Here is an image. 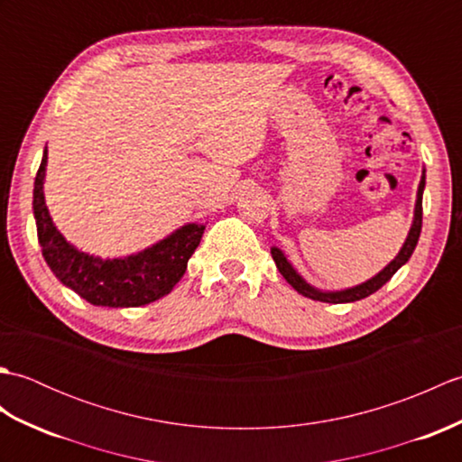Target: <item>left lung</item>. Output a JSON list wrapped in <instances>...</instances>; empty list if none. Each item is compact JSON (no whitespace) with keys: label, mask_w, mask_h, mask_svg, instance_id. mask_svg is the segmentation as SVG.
I'll return each instance as SVG.
<instances>
[{"label":"left lung","mask_w":462,"mask_h":462,"mask_svg":"<svg viewBox=\"0 0 462 462\" xmlns=\"http://www.w3.org/2000/svg\"><path fill=\"white\" fill-rule=\"evenodd\" d=\"M423 190H425V169L423 174H420V182H419V189H417V200H415V212H413V222H411V228L407 238L403 242V246H401L397 256L391 260L385 268L381 272H377L375 276L357 283V286L353 288H346V290H319L316 286H311L310 282H306V278L301 276V273L291 266V262L286 258V254H283L278 246H272V258L276 262V268L280 270V273L290 286L296 290L298 293L311 300H318V301H326V303H349V301H357L371 296V293H375L381 286H385V283L393 278V273L401 268L405 266L409 262L411 254H413L419 236H420V224H423Z\"/></svg>","instance_id":"1"}]
</instances>
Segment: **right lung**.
Instances as JSON below:
<instances>
[{"label": "right lung", "instance_id": "1", "mask_svg": "<svg viewBox=\"0 0 462 462\" xmlns=\"http://www.w3.org/2000/svg\"><path fill=\"white\" fill-rule=\"evenodd\" d=\"M47 149L33 186V216L43 258L55 278L93 306L139 308L171 293L199 248L204 224H184L152 246L123 258H101L67 242L45 204Z\"/></svg>", "mask_w": 462, "mask_h": 462}]
</instances>
